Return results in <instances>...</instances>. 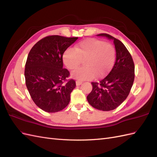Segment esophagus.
Masks as SVG:
<instances>
[{
	"label": "esophagus",
	"instance_id": "34e87169",
	"mask_svg": "<svg viewBox=\"0 0 157 157\" xmlns=\"http://www.w3.org/2000/svg\"><path fill=\"white\" fill-rule=\"evenodd\" d=\"M82 82L80 81V80H77V81H76V85H77V86H80V84H82Z\"/></svg>",
	"mask_w": 157,
	"mask_h": 157
}]
</instances>
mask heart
<instances>
[{
    "label": "heart",
    "mask_w": 157,
    "mask_h": 157,
    "mask_svg": "<svg viewBox=\"0 0 157 157\" xmlns=\"http://www.w3.org/2000/svg\"><path fill=\"white\" fill-rule=\"evenodd\" d=\"M64 64L70 70L77 69L84 61V67L71 73V77L81 80L101 78L112 69L115 60V49L107 42L90 38L66 49L62 56Z\"/></svg>",
    "instance_id": "1"
}]
</instances>
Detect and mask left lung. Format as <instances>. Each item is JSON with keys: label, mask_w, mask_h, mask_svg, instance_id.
I'll use <instances>...</instances> for the list:
<instances>
[{"label": "left lung", "mask_w": 157, "mask_h": 157, "mask_svg": "<svg viewBox=\"0 0 157 157\" xmlns=\"http://www.w3.org/2000/svg\"><path fill=\"white\" fill-rule=\"evenodd\" d=\"M98 36L113 40L116 61L105 78L99 82H92V90L87 100L95 109L108 111L118 107L129 95L134 80L135 66L131 54L121 41L106 33Z\"/></svg>", "instance_id": "1"}]
</instances>
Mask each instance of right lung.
<instances>
[{"label":"right lung","instance_id":"right-lung-1","mask_svg":"<svg viewBox=\"0 0 157 157\" xmlns=\"http://www.w3.org/2000/svg\"><path fill=\"white\" fill-rule=\"evenodd\" d=\"M78 37L51 35L33 46L27 56L25 68V84L36 105L48 113L63 110L70 101L76 86L75 80L67 78L70 73L63 68L64 51Z\"/></svg>","mask_w":157,"mask_h":157}]
</instances>
